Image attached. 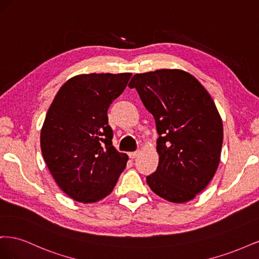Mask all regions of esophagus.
Listing matches in <instances>:
<instances>
[{
	"instance_id": "obj_1",
	"label": "esophagus",
	"mask_w": 259,
	"mask_h": 259,
	"mask_svg": "<svg viewBox=\"0 0 259 259\" xmlns=\"http://www.w3.org/2000/svg\"><path fill=\"white\" fill-rule=\"evenodd\" d=\"M139 151H134V152H128V156L131 159H136L137 156L139 155Z\"/></svg>"
}]
</instances>
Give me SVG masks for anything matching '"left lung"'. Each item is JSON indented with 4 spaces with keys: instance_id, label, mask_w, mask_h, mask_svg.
<instances>
[{
    "instance_id": "left-lung-1",
    "label": "left lung",
    "mask_w": 259,
    "mask_h": 259,
    "mask_svg": "<svg viewBox=\"0 0 259 259\" xmlns=\"http://www.w3.org/2000/svg\"><path fill=\"white\" fill-rule=\"evenodd\" d=\"M128 86L137 90L159 134L158 168L147 176V184L169 202L194 199L221 162L224 128L213 98L192 74L179 69L137 73Z\"/></svg>"
}]
</instances>
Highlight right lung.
Instances as JSON below:
<instances>
[{
	"instance_id": "add662e5",
	"label": "right lung",
	"mask_w": 259,
	"mask_h": 259,
	"mask_svg": "<svg viewBox=\"0 0 259 259\" xmlns=\"http://www.w3.org/2000/svg\"><path fill=\"white\" fill-rule=\"evenodd\" d=\"M132 73H91L59 89L41 130V150L53 178L68 197L95 203L110 194L128 156L112 145L108 108Z\"/></svg>"
}]
</instances>
